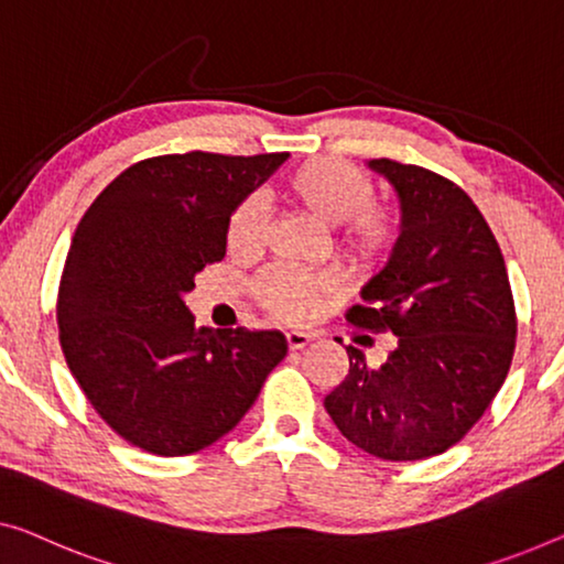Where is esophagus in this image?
Here are the masks:
<instances>
[{
  "mask_svg": "<svg viewBox=\"0 0 564 564\" xmlns=\"http://www.w3.org/2000/svg\"><path fill=\"white\" fill-rule=\"evenodd\" d=\"M311 341V336L306 332H289L285 334V344H289V349H304L306 344Z\"/></svg>",
  "mask_w": 564,
  "mask_h": 564,
  "instance_id": "1",
  "label": "esophagus"
}]
</instances>
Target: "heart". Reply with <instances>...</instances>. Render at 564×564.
<instances>
[{
    "label": "heart",
    "mask_w": 564,
    "mask_h": 564,
    "mask_svg": "<svg viewBox=\"0 0 564 564\" xmlns=\"http://www.w3.org/2000/svg\"><path fill=\"white\" fill-rule=\"evenodd\" d=\"M285 205L296 207L324 228L329 248L351 273L375 275L392 263L402 246L405 223L398 207L372 199V180L359 166L332 156H314L279 176L273 187ZM265 223L253 199L232 207L225 246L235 258H256L263 248ZM334 293L324 273L268 271L256 281V299L268 314L299 324Z\"/></svg>",
    "instance_id": "obj_1"
}]
</instances>
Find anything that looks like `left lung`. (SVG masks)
<instances>
[{"label":"left lung","instance_id":"1","mask_svg":"<svg viewBox=\"0 0 564 564\" xmlns=\"http://www.w3.org/2000/svg\"><path fill=\"white\" fill-rule=\"evenodd\" d=\"M369 166L398 189L405 235L347 322L392 332L398 347L375 367L349 344V372L324 408L369 456L420 460L456 445L497 398L514 357L517 308L499 242L456 182L392 159Z\"/></svg>","mask_w":564,"mask_h":564}]
</instances>
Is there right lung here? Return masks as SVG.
Segmentation results:
<instances>
[{"mask_svg":"<svg viewBox=\"0 0 564 564\" xmlns=\"http://www.w3.org/2000/svg\"><path fill=\"white\" fill-rule=\"evenodd\" d=\"M289 154L141 159L78 223L57 289L65 362L116 435L154 456L213 445L289 351L281 332L195 329L184 293L225 258L232 207Z\"/></svg>","mask_w":564,"mask_h":564,"instance_id":"add662e5","label":"right lung"}]
</instances>
